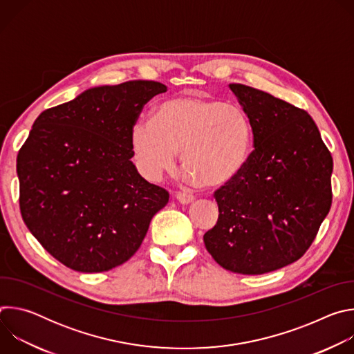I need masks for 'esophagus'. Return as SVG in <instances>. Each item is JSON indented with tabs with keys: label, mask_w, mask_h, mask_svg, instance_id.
<instances>
[{
	"label": "esophagus",
	"mask_w": 354,
	"mask_h": 354,
	"mask_svg": "<svg viewBox=\"0 0 354 354\" xmlns=\"http://www.w3.org/2000/svg\"><path fill=\"white\" fill-rule=\"evenodd\" d=\"M176 200L179 201L180 205H190L192 201H194V196L193 194H187V193H178L176 194Z\"/></svg>",
	"instance_id": "esophagus-1"
}]
</instances>
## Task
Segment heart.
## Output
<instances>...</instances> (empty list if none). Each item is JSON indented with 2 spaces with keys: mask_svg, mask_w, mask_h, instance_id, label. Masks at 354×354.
Segmentation results:
<instances>
[{
  "mask_svg": "<svg viewBox=\"0 0 354 354\" xmlns=\"http://www.w3.org/2000/svg\"><path fill=\"white\" fill-rule=\"evenodd\" d=\"M130 151L137 171L149 182L172 172L180 153L192 180L209 187L232 182L252 153V124L235 104L203 96H175L161 102L153 119L130 130Z\"/></svg>",
  "mask_w": 354,
  "mask_h": 354,
  "instance_id": "b5f03b06",
  "label": "heart"
}]
</instances>
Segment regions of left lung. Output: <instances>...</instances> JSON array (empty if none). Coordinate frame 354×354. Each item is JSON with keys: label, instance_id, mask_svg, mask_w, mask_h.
<instances>
[{"label": "left lung", "instance_id": "1", "mask_svg": "<svg viewBox=\"0 0 354 354\" xmlns=\"http://www.w3.org/2000/svg\"><path fill=\"white\" fill-rule=\"evenodd\" d=\"M230 89L250 120L255 149L214 193L220 214L203 241L224 269L263 274L311 246L330 210L333 161L306 111L242 84Z\"/></svg>", "mask_w": 354, "mask_h": 354}]
</instances>
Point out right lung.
Wrapping results in <instances>:
<instances>
[{"label": "right lung", "instance_id": "right-lung-1", "mask_svg": "<svg viewBox=\"0 0 354 354\" xmlns=\"http://www.w3.org/2000/svg\"><path fill=\"white\" fill-rule=\"evenodd\" d=\"M167 91L127 81L84 91L35 120L19 149V207L50 255L82 273L106 272L140 248L169 193L131 162L130 130L148 100Z\"/></svg>", "mask_w": 354, "mask_h": 354}]
</instances>
